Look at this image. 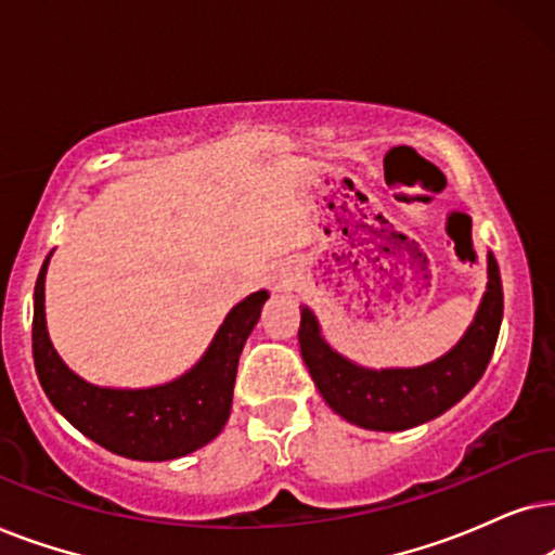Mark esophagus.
Returning <instances> with one entry per match:
<instances>
[{"mask_svg":"<svg viewBox=\"0 0 555 555\" xmlns=\"http://www.w3.org/2000/svg\"><path fill=\"white\" fill-rule=\"evenodd\" d=\"M273 289H276V292H286V289H292V273L279 271L276 276H273Z\"/></svg>","mask_w":555,"mask_h":555,"instance_id":"obj_1","label":"esophagus"}]
</instances>
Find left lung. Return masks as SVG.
Listing matches in <instances>:
<instances>
[{
	"label": "left lung",
	"instance_id": "obj_1",
	"mask_svg": "<svg viewBox=\"0 0 555 555\" xmlns=\"http://www.w3.org/2000/svg\"><path fill=\"white\" fill-rule=\"evenodd\" d=\"M502 324V282L487 254V292L475 320L452 350L418 367H365L347 360L322 337L320 322L301 307L299 347L317 390L337 416L371 431H405L460 403L490 363Z\"/></svg>",
	"mask_w": 555,
	"mask_h": 555
}]
</instances>
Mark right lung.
<instances>
[{
  "label": "right lung",
  "instance_id": "1",
  "mask_svg": "<svg viewBox=\"0 0 555 555\" xmlns=\"http://www.w3.org/2000/svg\"><path fill=\"white\" fill-rule=\"evenodd\" d=\"M35 284L33 358L50 403L83 437L139 462H169L210 444L231 416L243 345L261 317L269 292H254L225 314L203 358L180 378L152 388H103L70 371L55 352L46 322V273Z\"/></svg>",
  "mask_w": 555,
  "mask_h": 555
}]
</instances>
